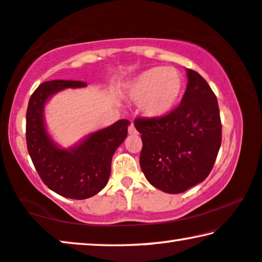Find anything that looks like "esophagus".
Returning a JSON list of instances; mask_svg holds the SVG:
<instances>
[{
	"instance_id": "obj_1",
	"label": "esophagus",
	"mask_w": 262,
	"mask_h": 262,
	"mask_svg": "<svg viewBox=\"0 0 262 262\" xmlns=\"http://www.w3.org/2000/svg\"><path fill=\"white\" fill-rule=\"evenodd\" d=\"M128 133H129L130 135H136V134H138V130H136V128L134 127V124H133V123H130L129 129H128Z\"/></svg>"
}]
</instances>
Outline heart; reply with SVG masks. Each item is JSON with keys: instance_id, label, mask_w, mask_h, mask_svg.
<instances>
[{"instance_id": "heart-1", "label": "heart", "mask_w": 262, "mask_h": 262, "mask_svg": "<svg viewBox=\"0 0 262 262\" xmlns=\"http://www.w3.org/2000/svg\"><path fill=\"white\" fill-rule=\"evenodd\" d=\"M181 74L171 67H154L140 73L127 88V95L139 103L140 111L150 119L165 118L178 106L182 95Z\"/></svg>"}]
</instances>
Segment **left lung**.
Masks as SVG:
<instances>
[{
	"mask_svg": "<svg viewBox=\"0 0 262 262\" xmlns=\"http://www.w3.org/2000/svg\"><path fill=\"white\" fill-rule=\"evenodd\" d=\"M187 88L180 106L165 118L138 119L140 166L150 185L169 194L186 192L208 177L221 146L215 94L200 74L186 69Z\"/></svg>",
	"mask_w": 262,
	"mask_h": 262,
	"instance_id": "1",
	"label": "left lung"
}]
</instances>
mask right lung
I'll return each instance as SVG.
<instances>
[{
	"label": "right lung",
	"instance_id": "add662e5",
	"mask_svg": "<svg viewBox=\"0 0 262 262\" xmlns=\"http://www.w3.org/2000/svg\"><path fill=\"white\" fill-rule=\"evenodd\" d=\"M84 87L83 81L43 82L31 95L27 109V148L35 168L49 189L75 200L92 198L106 187L112 158L126 140L130 124L128 120H119L68 148L60 146L47 128V103L58 92Z\"/></svg>",
	"mask_w": 262,
	"mask_h": 262
}]
</instances>
